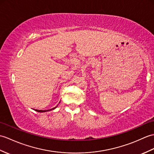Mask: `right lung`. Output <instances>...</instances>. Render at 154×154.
<instances>
[{"instance_id":"1","label":"right lung","mask_w":154,"mask_h":154,"mask_svg":"<svg viewBox=\"0 0 154 154\" xmlns=\"http://www.w3.org/2000/svg\"><path fill=\"white\" fill-rule=\"evenodd\" d=\"M57 107V106H56ZM56 107H55V108H54L52 109H48V110H38V109H35V111H37V112H48V111H50V110H52L54 109H55Z\"/></svg>"}]
</instances>
